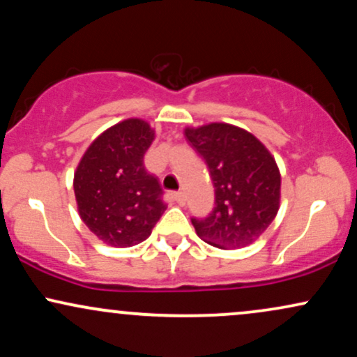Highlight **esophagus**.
<instances>
[{
	"label": "esophagus",
	"mask_w": 357,
	"mask_h": 357,
	"mask_svg": "<svg viewBox=\"0 0 357 357\" xmlns=\"http://www.w3.org/2000/svg\"><path fill=\"white\" fill-rule=\"evenodd\" d=\"M174 202L178 203V204H184V202H186V198H184V192L183 191H176L174 192Z\"/></svg>",
	"instance_id": "1"
}]
</instances>
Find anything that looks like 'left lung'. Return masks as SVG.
Listing matches in <instances>:
<instances>
[{
	"label": "left lung",
	"mask_w": 357,
	"mask_h": 357,
	"mask_svg": "<svg viewBox=\"0 0 357 357\" xmlns=\"http://www.w3.org/2000/svg\"><path fill=\"white\" fill-rule=\"evenodd\" d=\"M190 146L206 162L215 208L191 218L203 241L216 248H241L268 228L280 206V171L268 149L245 129L213 122L184 129Z\"/></svg>",
	"instance_id": "8db88e82"
}]
</instances>
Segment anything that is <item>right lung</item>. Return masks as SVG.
<instances>
[{
  "label": "right lung",
  "mask_w": 357,
  "mask_h": 357,
  "mask_svg": "<svg viewBox=\"0 0 357 357\" xmlns=\"http://www.w3.org/2000/svg\"><path fill=\"white\" fill-rule=\"evenodd\" d=\"M154 130L142 119H127L102 132L73 176L80 218L110 247L144 241L166 210L158 178L144 167Z\"/></svg>",
  "instance_id": "right-lung-1"
}]
</instances>
